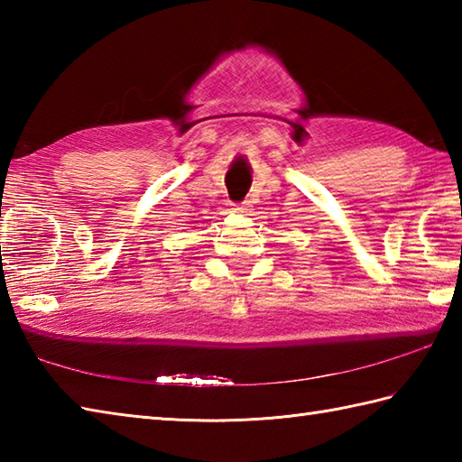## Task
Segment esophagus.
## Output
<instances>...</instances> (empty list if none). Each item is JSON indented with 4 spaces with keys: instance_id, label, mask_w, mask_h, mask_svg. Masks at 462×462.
I'll use <instances>...</instances> for the list:
<instances>
[{
    "instance_id": "34e87169",
    "label": "esophagus",
    "mask_w": 462,
    "mask_h": 462,
    "mask_svg": "<svg viewBox=\"0 0 462 462\" xmlns=\"http://www.w3.org/2000/svg\"><path fill=\"white\" fill-rule=\"evenodd\" d=\"M234 210H236V212H248V210H250V206H248V202H242V204H236V206H234Z\"/></svg>"
}]
</instances>
